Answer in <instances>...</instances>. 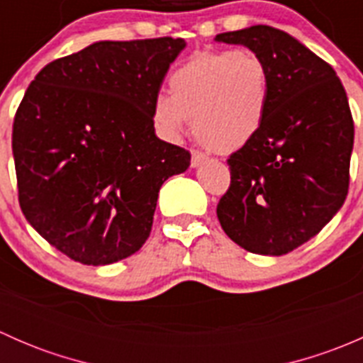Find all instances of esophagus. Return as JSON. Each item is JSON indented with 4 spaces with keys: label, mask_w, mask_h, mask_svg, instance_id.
Here are the masks:
<instances>
[{
    "label": "esophagus",
    "mask_w": 363,
    "mask_h": 363,
    "mask_svg": "<svg viewBox=\"0 0 363 363\" xmlns=\"http://www.w3.org/2000/svg\"><path fill=\"white\" fill-rule=\"evenodd\" d=\"M205 160H207V156H205L202 151H196V149H193L191 151V167H199V164H202Z\"/></svg>",
    "instance_id": "1"
}]
</instances>
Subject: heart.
<instances>
[{"instance_id":"b5f03b06","label":"heart","mask_w":363,"mask_h":363,"mask_svg":"<svg viewBox=\"0 0 363 363\" xmlns=\"http://www.w3.org/2000/svg\"><path fill=\"white\" fill-rule=\"evenodd\" d=\"M269 108V69L251 50L202 52L175 69L170 96L161 94L152 117L164 133H182L193 119L208 149L232 152L250 144Z\"/></svg>"}]
</instances>
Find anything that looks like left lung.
Returning <instances> with one entry per match:
<instances>
[{"label": "left lung", "mask_w": 363, "mask_h": 363, "mask_svg": "<svg viewBox=\"0 0 363 363\" xmlns=\"http://www.w3.org/2000/svg\"><path fill=\"white\" fill-rule=\"evenodd\" d=\"M216 40L247 47L269 69L265 119L228 158L232 181L218 219L246 251L286 255L346 200L354 137L346 91L327 61L281 29L259 24Z\"/></svg>", "instance_id": "left-lung-1"}]
</instances>
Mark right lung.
I'll use <instances>...</instances> for the list:
<instances>
[{
	"label": "right lung",
	"mask_w": 363,
	"mask_h": 363,
	"mask_svg": "<svg viewBox=\"0 0 363 363\" xmlns=\"http://www.w3.org/2000/svg\"><path fill=\"white\" fill-rule=\"evenodd\" d=\"M186 42H96L42 68L16 112L12 151L29 225L68 258L108 265L137 252L161 184L191 155L155 133L152 107Z\"/></svg>",
	"instance_id": "add662e5"
}]
</instances>
